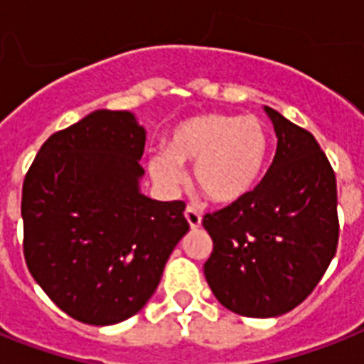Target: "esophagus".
<instances>
[{
    "mask_svg": "<svg viewBox=\"0 0 364 364\" xmlns=\"http://www.w3.org/2000/svg\"><path fill=\"white\" fill-rule=\"evenodd\" d=\"M185 218H187V223L191 224L192 230L200 228V224H202V215L198 213V209L191 208V205L185 209Z\"/></svg>",
    "mask_w": 364,
    "mask_h": 364,
    "instance_id": "1",
    "label": "esophagus"
}]
</instances>
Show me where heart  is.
<instances>
[{
    "label": "heart",
    "mask_w": 364,
    "mask_h": 364,
    "mask_svg": "<svg viewBox=\"0 0 364 364\" xmlns=\"http://www.w3.org/2000/svg\"><path fill=\"white\" fill-rule=\"evenodd\" d=\"M269 138L256 117L198 115L183 121L168 141V155H156L149 172L159 187L176 191L185 181L183 162H194V181L215 202H235L249 194L264 172Z\"/></svg>",
    "instance_id": "heart-1"
}]
</instances>
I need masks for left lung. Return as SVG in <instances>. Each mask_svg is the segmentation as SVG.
Listing matches in <instances>:
<instances>
[{
  "label": "left lung",
  "mask_w": 364,
  "mask_h": 364,
  "mask_svg": "<svg viewBox=\"0 0 364 364\" xmlns=\"http://www.w3.org/2000/svg\"><path fill=\"white\" fill-rule=\"evenodd\" d=\"M277 153L243 198L203 217L209 288L235 314L277 318L312 294L338 243L335 172L309 131L264 106Z\"/></svg>",
  "instance_id": "8db88e82"
}]
</instances>
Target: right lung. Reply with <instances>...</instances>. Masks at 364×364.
<instances>
[{
	"mask_svg": "<svg viewBox=\"0 0 364 364\" xmlns=\"http://www.w3.org/2000/svg\"><path fill=\"white\" fill-rule=\"evenodd\" d=\"M144 146L132 112L95 110L50 136L23 179L29 273L82 323L114 326L140 312L188 232L185 203L140 191Z\"/></svg>",
	"mask_w": 364,
	"mask_h": 364,
	"instance_id": "right-lung-1",
	"label": "right lung"
}]
</instances>
